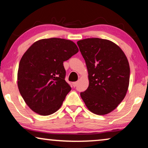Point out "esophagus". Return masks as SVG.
Masks as SVG:
<instances>
[{
  "label": "esophagus",
  "mask_w": 148,
  "mask_h": 148,
  "mask_svg": "<svg viewBox=\"0 0 148 148\" xmlns=\"http://www.w3.org/2000/svg\"><path fill=\"white\" fill-rule=\"evenodd\" d=\"M77 84H78V82H73V86L74 88H75V87H76V86H77Z\"/></svg>",
  "instance_id": "34e87169"
}]
</instances>
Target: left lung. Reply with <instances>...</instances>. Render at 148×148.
I'll use <instances>...</instances> for the list:
<instances>
[{
    "mask_svg": "<svg viewBox=\"0 0 148 148\" xmlns=\"http://www.w3.org/2000/svg\"><path fill=\"white\" fill-rule=\"evenodd\" d=\"M86 61L89 86L81 97L91 112L108 114L122 102L128 90L130 67L127 56L114 42L87 38L77 42Z\"/></svg>",
    "mask_w": 148,
    "mask_h": 148,
    "instance_id": "8db88e82",
    "label": "left lung"
}]
</instances>
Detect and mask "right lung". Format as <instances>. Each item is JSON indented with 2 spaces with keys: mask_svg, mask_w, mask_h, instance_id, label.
Returning <instances> with one entry per match:
<instances>
[{
  "mask_svg": "<svg viewBox=\"0 0 148 148\" xmlns=\"http://www.w3.org/2000/svg\"><path fill=\"white\" fill-rule=\"evenodd\" d=\"M78 51L73 42L52 38L36 41L24 53L18 69L17 86L34 112L47 116L60 108L71 90L64 80L63 62Z\"/></svg>",
  "mask_w": 148,
  "mask_h": 148,
  "instance_id": "add662e5",
  "label": "right lung"
}]
</instances>
